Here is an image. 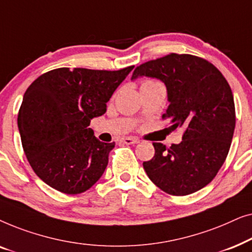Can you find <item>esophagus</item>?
Listing matches in <instances>:
<instances>
[{
    "label": "esophagus",
    "mask_w": 252,
    "mask_h": 252,
    "mask_svg": "<svg viewBox=\"0 0 252 252\" xmlns=\"http://www.w3.org/2000/svg\"><path fill=\"white\" fill-rule=\"evenodd\" d=\"M120 141H122V142L125 143V144H136V143H139V140L135 139V137H129V136L123 137V139Z\"/></svg>",
    "instance_id": "obj_1"
}]
</instances>
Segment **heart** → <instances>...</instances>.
I'll list each match as a JSON object with an SVG mask.
<instances>
[{
    "label": "heart",
    "instance_id": "obj_1",
    "mask_svg": "<svg viewBox=\"0 0 252 252\" xmlns=\"http://www.w3.org/2000/svg\"><path fill=\"white\" fill-rule=\"evenodd\" d=\"M155 84H160V82H158L156 80H146V81L142 82V86H144V85H155Z\"/></svg>",
    "mask_w": 252,
    "mask_h": 252
}]
</instances>
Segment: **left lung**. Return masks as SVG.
<instances>
[{"instance_id":"left-lung-1","label":"left lung","mask_w":252,"mask_h":252,"mask_svg":"<svg viewBox=\"0 0 252 252\" xmlns=\"http://www.w3.org/2000/svg\"><path fill=\"white\" fill-rule=\"evenodd\" d=\"M141 75L164 82L170 105L161 118L185 129L179 144L154 142L155 156L143 161L144 170L167 194H192L213 180L228 155L236 122L232 89L215 65L189 54L146 62L132 79Z\"/></svg>"}]
</instances>
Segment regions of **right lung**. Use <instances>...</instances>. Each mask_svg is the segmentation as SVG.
Returning a JSON list of instances; mask_svg holds the SVG:
<instances>
[{
  "label": "right lung",
  "instance_id": "1",
  "mask_svg": "<svg viewBox=\"0 0 252 252\" xmlns=\"http://www.w3.org/2000/svg\"><path fill=\"white\" fill-rule=\"evenodd\" d=\"M133 67L55 68L26 89L18 112L23 149L35 174L51 188L80 194L102 177L115 142H101L88 126L104 115L106 102Z\"/></svg>",
  "mask_w": 252,
  "mask_h": 252
}]
</instances>
